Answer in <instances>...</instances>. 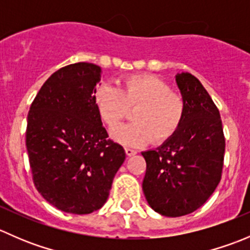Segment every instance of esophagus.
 Listing matches in <instances>:
<instances>
[{"instance_id":"34e87169","label":"esophagus","mask_w":250,"mask_h":250,"mask_svg":"<svg viewBox=\"0 0 250 250\" xmlns=\"http://www.w3.org/2000/svg\"><path fill=\"white\" fill-rule=\"evenodd\" d=\"M125 155L129 156V157H130V156H134L135 153L138 152V151L133 150V148H129V147H125Z\"/></svg>"}]
</instances>
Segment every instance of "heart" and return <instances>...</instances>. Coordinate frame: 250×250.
<instances>
[{
  "instance_id": "1",
  "label": "heart",
  "mask_w": 250,
  "mask_h": 250,
  "mask_svg": "<svg viewBox=\"0 0 250 250\" xmlns=\"http://www.w3.org/2000/svg\"><path fill=\"white\" fill-rule=\"evenodd\" d=\"M94 103L107 127L115 128L129 115L134 123L121 125L112 137L125 146H143L148 141L162 144L174 137L185 117V103L180 95L160 78L133 75L125 78L121 90L109 83L97 88Z\"/></svg>"
}]
</instances>
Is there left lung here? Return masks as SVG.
Here are the masks:
<instances>
[{
    "instance_id": "1",
    "label": "left lung",
    "mask_w": 250,
    "mask_h": 250,
    "mask_svg": "<svg viewBox=\"0 0 250 250\" xmlns=\"http://www.w3.org/2000/svg\"><path fill=\"white\" fill-rule=\"evenodd\" d=\"M176 83L185 117L174 137L141 155L146 161L143 191L151 208L165 216L197 210L221 180L225 137L220 112L202 83L183 72Z\"/></svg>"
}]
</instances>
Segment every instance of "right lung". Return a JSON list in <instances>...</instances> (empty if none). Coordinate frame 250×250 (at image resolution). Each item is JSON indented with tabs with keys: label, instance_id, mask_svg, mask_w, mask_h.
<instances>
[{
	"label": "right lung",
	"instance_id": "obj_1",
	"mask_svg": "<svg viewBox=\"0 0 250 250\" xmlns=\"http://www.w3.org/2000/svg\"><path fill=\"white\" fill-rule=\"evenodd\" d=\"M99 81L98 65L62 67L43 83L27 115L32 180L42 197L65 213L102 208L125 162V150L109 139L95 107Z\"/></svg>",
	"mask_w": 250,
	"mask_h": 250
}]
</instances>
